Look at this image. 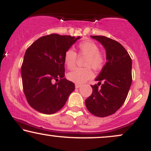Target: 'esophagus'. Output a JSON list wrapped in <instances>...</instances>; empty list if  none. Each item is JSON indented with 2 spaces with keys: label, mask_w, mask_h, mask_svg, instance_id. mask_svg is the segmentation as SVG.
Returning <instances> with one entry per match:
<instances>
[{
  "label": "esophagus",
  "mask_w": 151,
  "mask_h": 151,
  "mask_svg": "<svg viewBox=\"0 0 151 151\" xmlns=\"http://www.w3.org/2000/svg\"><path fill=\"white\" fill-rule=\"evenodd\" d=\"M81 84H75V87L77 88V89H79V87H81Z\"/></svg>",
  "instance_id": "34e87169"
}]
</instances>
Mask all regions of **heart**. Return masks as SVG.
Instances as JSON below:
<instances>
[{"mask_svg":"<svg viewBox=\"0 0 151 151\" xmlns=\"http://www.w3.org/2000/svg\"><path fill=\"white\" fill-rule=\"evenodd\" d=\"M78 50L81 55L87 57L86 60L85 68H76L67 74V78L70 81L77 84H81L86 80L91 79L93 74L89 67L99 70L104 63V56L99 52L97 45L92 41L87 40L79 43ZM77 60V54L72 50H68L64 55V62L67 67L70 70L75 67Z\"/></svg>","mask_w":151,"mask_h":151,"instance_id":"heart-1","label":"heart"}]
</instances>
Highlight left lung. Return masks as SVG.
Wrapping results in <instances>:
<instances>
[{"instance_id":"obj_1","label":"left lung","mask_w":151,"mask_h":151,"mask_svg":"<svg viewBox=\"0 0 151 151\" xmlns=\"http://www.w3.org/2000/svg\"><path fill=\"white\" fill-rule=\"evenodd\" d=\"M103 45L106 63L98 75L99 83L91 85L93 92L85 100L88 111L99 117L111 115L124 104L132 82V60L119 42L105 36H91ZM102 81L101 88L98 86Z\"/></svg>"}]
</instances>
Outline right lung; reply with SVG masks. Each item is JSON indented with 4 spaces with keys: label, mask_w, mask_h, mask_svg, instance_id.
Listing matches in <instances>:
<instances>
[{
    "label": "right lung",
    "mask_w": 151,
    "mask_h": 151,
    "mask_svg": "<svg viewBox=\"0 0 151 151\" xmlns=\"http://www.w3.org/2000/svg\"><path fill=\"white\" fill-rule=\"evenodd\" d=\"M80 38L48 35L35 41L26 50L21 76L24 93L32 108L52 114L65 104L75 86L64 78V55ZM55 81H59L55 83Z\"/></svg>",
    "instance_id": "right-lung-1"
}]
</instances>
